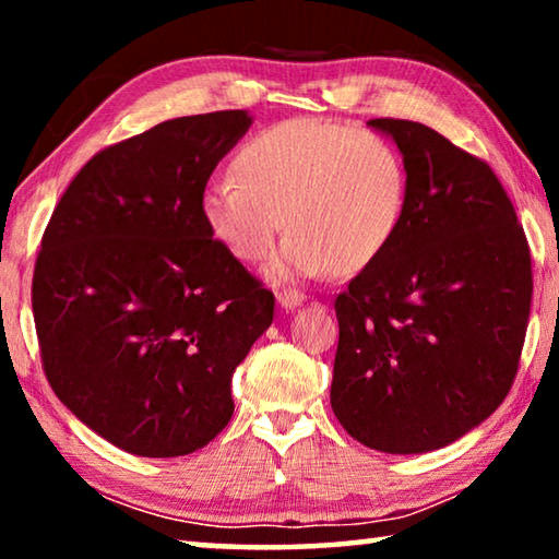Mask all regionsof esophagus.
<instances>
[{"instance_id":"obj_1","label":"esophagus","mask_w":559,"mask_h":559,"mask_svg":"<svg viewBox=\"0 0 559 559\" xmlns=\"http://www.w3.org/2000/svg\"><path fill=\"white\" fill-rule=\"evenodd\" d=\"M278 306L281 308H286V310H293L296 306H300L302 300H306V293H300V290H296V288H283V290H278Z\"/></svg>"}]
</instances>
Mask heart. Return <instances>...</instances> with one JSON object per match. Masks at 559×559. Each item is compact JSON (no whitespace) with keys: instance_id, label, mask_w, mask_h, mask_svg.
Listing matches in <instances>:
<instances>
[{"instance_id":"1","label":"heart","mask_w":559,"mask_h":559,"mask_svg":"<svg viewBox=\"0 0 559 559\" xmlns=\"http://www.w3.org/2000/svg\"><path fill=\"white\" fill-rule=\"evenodd\" d=\"M234 179L204 189L202 219L234 259L261 263L283 231L278 278L357 273L400 231L409 175L390 140L343 122L296 118L251 135Z\"/></svg>"}]
</instances>
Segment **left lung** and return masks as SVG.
Wrapping results in <instances>:
<instances>
[{
    "instance_id": "1",
    "label": "left lung",
    "mask_w": 559,
    "mask_h": 559,
    "mask_svg": "<svg viewBox=\"0 0 559 559\" xmlns=\"http://www.w3.org/2000/svg\"><path fill=\"white\" fill-rule=\"evenodd\" d=\"M404 155V216L380 259L337 293L330 404L349 437L424 453L506 400L525 345L533 261L484 159L421 122L377 118Z\"/></svg>"
}]
</instances>
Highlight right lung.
<instances>
[{
    "label": "right lung",
    "mask_w": 559,
    "mask_h": 559,
    "mask_svg": "<svg viewBox=\"0 0 559 559\" xmlns=\"http://www.w3.org/2000/svg\"><path fill=\"white\" fill-rule=\"evenodd\" d=\"M243 110L165 120L93 155L56 204L32 281L56 396L135 456L210 443L234 414L231 374L273 320V293L202 219L206 182Z\"/></svg>",
    "instance_id": "add662e5"
}]
</instances>
